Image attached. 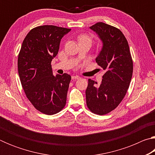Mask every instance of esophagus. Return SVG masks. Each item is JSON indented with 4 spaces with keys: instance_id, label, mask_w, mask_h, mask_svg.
<instances>
[{
    "instance_id": "34e87169",
    "label": "esophagus",
    "mask_w": 155,
    "mask_h": 155,
    "mask_svg": "<svg viewBox=\"0 0 155 155\" xmlns=\"http://www.w3.org/2000/svg\"><path fill=\"white\" fill-rule=\"evenodd\" d=\"M81 77H79V76H77V75H73V76H72V78L73 80L74 79H75V80H77V79H79Z\"/></svg>"
}]
</instances>
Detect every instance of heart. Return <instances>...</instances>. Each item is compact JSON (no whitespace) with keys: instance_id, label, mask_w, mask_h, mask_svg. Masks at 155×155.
Returning a JSON list of instances; mask_svg holds the SVG:
<instances>
[{"instance_id":"b5f03b06","label":"heart","mask_w":155,"mask_h":155,"mask_svg":"<svg viewBox=\"0 0 155 155\" xmlns=\"http://www.w3.org/2000/svg\"><path fill=\"white\" fill-rule=\"evenodd\" d=\"M85 40H87V41H91V38H90V37H89L88 35H81V36H80V38H79V41H85Z\"/></svg>"}]
</instances>
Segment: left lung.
Listing matches in <instances>:
<instances>
[{"label": "left lung", "mask_w": 155, "mask_h": 155, "mask_svg": "<svg viewBox=\"0 0 155 155\" xmlns=\"http://www.w3.org/2000/svg\"><path fill=\"white\" fill-rule=\"evenodd\" d=\"M90 28L103 43L96 61L105 73L100 85L88 80L86 103L91 112L104 115L116 108L127 94L133 74V60L127 39L118 28L103 22Z\"/></svg>", "instance_id": "left-lung-1"}]
</instances>
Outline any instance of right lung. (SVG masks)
<instances>
[{"label":"right lung","instance_id":"obj_1","mask_svg":"<svg viewBox=\"0 0 155 155\" xmlns=\"http://www.w3.org/2000/svg\"><path fill=\"white\" fill-rule=\"evenodd\" d=\"M70 31L53 25L34 28L26 36L18 55L23 90L34 107L44 114H55L66 103L71 77L66 73L54 76L51 64L62 38Z\"/></svg>","mask_w":155,"mask_h":155}]
</instances>
